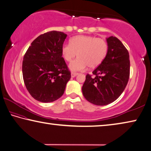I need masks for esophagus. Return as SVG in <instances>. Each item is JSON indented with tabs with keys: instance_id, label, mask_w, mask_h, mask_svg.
<instances>
[{
	"instance_id": "1",
	"label": "esophagus",
	"mask_w": 151,
	"mask_h": 151,
	"mask_svg": "<svg viewBox=\"0 0 151 151\" xmlns=\"http://www.w3.org/2000/svg\"><path fill=\"white\" fill-rule=\"evenodd\" d=\"M77 75H78V73H71V76L73 78V77H75V76H76Z\"/></svg>"
}]
</instances>
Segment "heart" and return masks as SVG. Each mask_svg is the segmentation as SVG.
Segmentation results:
<instances>
[{"label": "heart", "instance_id": "b5f03b06", "mask_svg": "<svg viewBox=\"0 0 151 151\" xmlns=\"http://www.w3.org/2000/svg\"><path fill=\"white\" fill-rule=\"evenodd\" d=\"M61 51L67 62L72 61L77 55V59L69 64V69L73 72L83 71L87 66L90 68H96L104 61L108 53V44L100 38L78 35L70 40V44L64 45Z\"/></svg>", "mask_w": 151, "mask_h": 151}]
</instances>
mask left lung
<instances>
[{"mask_svg": "<svg viewBox=\"0 0 151 151\" xmlns=\"http://www.w3.org/2000/svg\"><path fill=\"white\" fill-rule=\"evenodd\" d=\"M108 53L101 64L87 74L82 87L83 96L98 106L107 105L121 95L129 77L130 62L128 51L117 38H106Z\"/></svg>", "mask_w": 151, "mask_h": 151, "instance_id": "left-lung-1", "label": "left lung"}]
</instances>
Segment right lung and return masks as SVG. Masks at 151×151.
Instances as JSON below:
<instances>
[{
  "label": "right lung",
  "mask_w": 151,
  "mask_h": 151,
  "mask_svg": "<svg viewBox=\"0 0 151 151\" xmlns=\"http://www.w3.org/2000/svg\"><path fill=\"white\" fill-rule=\"evenodd\" d=\"M67 35L51 31L33 40L24 56L22 74L26 89L41 102H51L64 94L70 72L62 58Z\"/></svg>",
  "instance_id": "1"
}]
</instances>
